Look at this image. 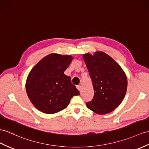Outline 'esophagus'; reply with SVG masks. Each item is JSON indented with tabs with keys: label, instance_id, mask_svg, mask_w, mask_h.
<instances>
[{
	"label": "esophagus",
	"instance_id": "obj_1",
	"mask_svg": "<svg viewBox=\"0 0 149 149\" xmlns=\"http://www.w3.org/2000/svg\"><path fill=\"white\" fill-rule=\"evenodd\" d=\"M77 88L78 90H81V85H77Z\"/></svg>",
	"mask_w": 149,
	"mask_h": 149
}]
</instances>
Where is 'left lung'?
Wrapping results in <instances>:
<instances>
[{
	"label": "left lung",
	"instance_id": "1",
	"mask_svg": "<svg viewBox=\"0 0 149 149\" xmlns=\"http://www.w3.org/2000/svg\"><path fill=\"white\" fill-rule=\"evenodd\" d=\"M94 90L93 99L86 106L99 114H105L118 107L125 96L128 81L121 67L102 51L83 56Z\"/></svg>",
	"mask_w": 149,
	"mask_h": 149
}]
</instances>
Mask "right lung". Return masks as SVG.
<instances>
[{"instance_id":"obj_1","label":"right lung","mask_w":149,"mask_h":149,"mask_svg":"<svg viewBox=\"0 0 149 149\" xmlns=\"http://www.w3.org/2000/svg\"><path fill=\"white\" fill-rule=\"evenodd\" d=\"M72 57L50 54L32 68L26 81V90L33 105L45 114H54L64 109L74 95L79 92L64 74Z\"/></svg>"}]
</instances>
